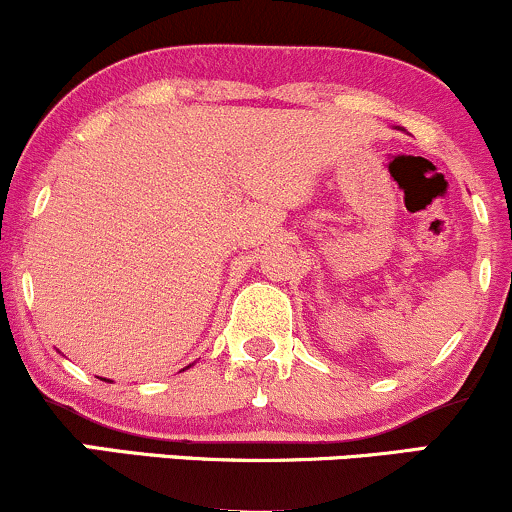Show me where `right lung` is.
Wrapping results in <instances>:
<instances>
[{
  "label": "right lung",
  "instance_id": "obj_1",
  "mask_svg": "<svg viewBox=\"0 0 512 512\" xmlns=\"http://www.w3.org/2000/svg\"><path fill=\"white\" fill-rule=\"evenodd\" d=\"M187 368H190V366H187Z\"/></svg>",
  "mask_w": 512,
  "mask_h": 512
}]
</instances>
